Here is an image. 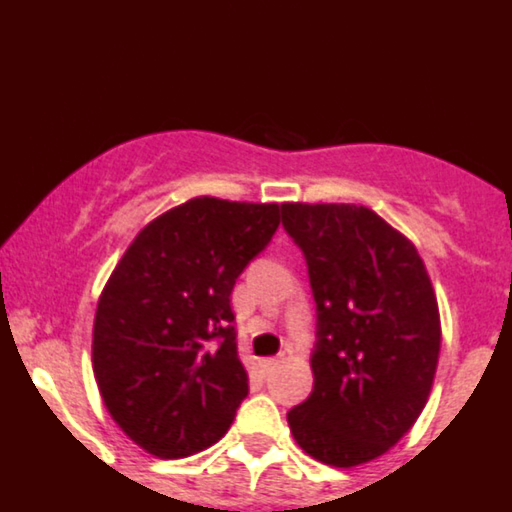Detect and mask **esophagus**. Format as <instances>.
I'll use <instances>...</instances> for the list:
<instances>
[{"label":"esophagus","mask_w":512,"mask_h":512,"mask_svg":"<svg viewBox=\"0 0 512 512\" xmlns=\"http://www.w3.org/2000/svg\"><path fill=\"white\" fill-rule=\"evenodd\" d=\"M277 365H279V358H265V360H260V370H262V373H272V370L274 368H277Z\"/></svg>","instance_id":"esophagus-1"}]
</instances>
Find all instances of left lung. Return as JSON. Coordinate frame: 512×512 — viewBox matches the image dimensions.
Returning a JSON list of instances; mask_svg holds the SVG:
<instances>
[{
    "label": "left lung",
    "instance_id": "8db88e82",
    "mask_svg": "<svg viewBox=\"0 0 512 512\" xmlns=\"http://www.w3.org/2000/svg\"><path fill=\"white\" fill-rule=\"evenodd\" d=\"M316 301L314 390L289 410L301 449L338 469L368 464L405 437L437 373L441 326L417 247L353 203H284Z\"/></svg>",
    "mask_w": 512,
    "mask_h": 512
}]
</instances>
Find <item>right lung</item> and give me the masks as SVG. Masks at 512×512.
Here are the masks:
<instances>
[{
    "label": "right lung",
    "instance_id": "obj_1",
    "mask_svg": "<svg viewBox=\"0 0 512 512\" xmlns=\"http://www.w3.org/2000/svg\"><path fill=\"white\" fill-rule=\"evenodd\" d=\"M279 213V203L191 198L154 218L107 279L93 373L110 417L149 454L184 459L233 424L247 373L230 294Z\"/></svg>",
    "mask_w": 512,
    "mask_h": 512
}]
</instances>
